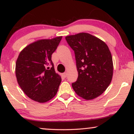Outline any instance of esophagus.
Returning a JSON list of instances; mask_svg holds the SVG:
<instances>
[{
  "label": "esophagus",
  "mask_w": 134,
  "mask_h": 134,
  "mask_svg": "<svg viewBox=\"0 0 134 134\" xmlns=\"http://www.w3.org/2000/svg\"><path fill=\"white\" fill-rule=\"evenodd\" d=\"M63 77H65V78H66L67 77V73L66 72H64V73H63Z\"/></svg>",
  "instance_id": "34e87169"
}]
</instances>
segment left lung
<instances>
[{
    "instance_id": "left-lung-1",
    "label": "left lung",
    "mask_w": 134,
    "mask_h": 134,
    "mask_svg": "<svg viewBox=\"0 0 134 134\" xmlns=\"http://www.w3.org/2000/svg\"><path fill=\"white\" fill-rule=\"evenodd\" d=\"M74 51L78 78L72 83L76 94L86 100L100 96L110 83L113 60L107 45L87 33L66 36Z\"/></svg>"
}]
</instances>
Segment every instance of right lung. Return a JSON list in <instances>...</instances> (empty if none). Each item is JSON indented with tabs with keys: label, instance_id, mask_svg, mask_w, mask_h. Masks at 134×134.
Returning a JSON list of instances; mask_svg holds the SVG:
<instances>
[{
	"label": "right lung",
	"instance_id": "obj_1",
	"mask_svg": "<svg viewBox=\"0 0 134 134\" xmlns=\"http://www.w3.org/2000/svg\"><path fill=\"white\" fill-rule=\"evenodd\" d=\"M62 36L41 40L25 47L16 63L18 83L29 98L46 102L55 96L62 79L51 60Z\"/></svg>",
	"mask_w": 134,
	"mask_h": 134
}]
</instances>
